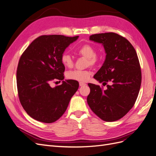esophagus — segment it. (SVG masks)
<instances>
[{"label": "esophagus", "mask_w": 156, "mask_h": 156, "mask_svg": "<svg viewBox=\"0 0 156 156\" xmlns=\"http://www.w3.org/2000/svg\"><path fill=\"white\" fill-rule=\"evenodd\" d=\"M84 85H86V84L84 83H83V82H80V83H79V86H80V87H83V86H84Z\"/></svg>", "instance_id": "obj_1"}]
</instances>
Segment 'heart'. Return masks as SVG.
<instances>
[{"label":"heart","mask_w":156,"mask_h":156,"mask_svg":"<svg viewBox=\"0 0 156 156\" xmlns=\"http://www.w3.org/2000/svg\"><path fill=\"white\" fill-rule=\"evenodd\" d=\"M78 54L87 58L88 65H96L100 60V56L96 54V49L90 44H84L78 49ZM61 62L66 68H72L73 66V60L71 56L66 53L61 55ZM92 72L89 70L75 69L67 73L68 79L81 82L87 81L89 79Z\"/></svg>","instance_id":"obj_1"}]
</instances>
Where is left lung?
<instances>
[{
	"label": "left lung",
	"instance_id": "8db88e82",
	"mask_svg": "<svg viewBox=\"0 0 156 156\" xmlns=\"http://www.w3.org/2000/svg\"><path fill=\"white\" fill-rule=\"evenodd\" d=\"M90 40L101 44L106 53L104 63L94 78L103 84H111L103 90L88 83L87 103L101 120L114 122L125 116L137 98L142 79L138 56L130 42L116 33L93 34Z\"/></svg>",
	"mask_w": 156,
	"mask_h": 156
}]
</instances>
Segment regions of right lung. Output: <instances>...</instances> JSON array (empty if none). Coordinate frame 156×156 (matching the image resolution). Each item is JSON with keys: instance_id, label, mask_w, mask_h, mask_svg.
<instances>
[{"instance_id": "add662e5", "label": "right lung", "mask_w": 156, "mask_h": 156, "mask_svg": "<svg viewBox=\"0 0 156 156\" xmlns=\"http://www.w3.org/2000/svg\"><path fill=\"white\" fill-rule=\"evenodd\" d=\"M78 37L41 36L22 54L17 69L19 98L27 114L36 120L52 123L59 119L77 92V81H63L61 86L54 88L50 83L54 80L64 79L65 67L61 62V55Z\"/></svg>"}]
</instances>
